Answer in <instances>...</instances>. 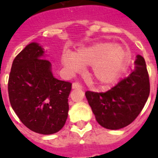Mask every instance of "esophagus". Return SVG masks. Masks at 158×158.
<instances>
[{"label": "esophagus", "instance_id": "esophagus-1", "mask_svg": "<svg viewBox=\"0 0 158 158\" xmlns=\"http://www.w3.org/2000/svg\"><path fill=\"white\" fill-rule=\"evenodd\" d=\"M73 89H81L83 86L79 82H73Z\"/></svg>", "mask_w": 158, "mask_h": 158}]
</instances>
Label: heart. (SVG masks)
Segmentation results:
<instances>
[{"label":"heart","instance_id":"heart-1","mask_svg":"<svg viewBox=\"0 0 158 158\" xmlns=\"http://www.w3.org/2000/svg\"><path fill=\"white\" fill-rule=\"evenodd\" d=\"M126 52L122 46L101 42L80 50L76 54H66L62 62L71 72H78L82 66L91 65L90 75L100 85H109L118 79L123 70Z\"/></svg>","mask_w":158,"mask_h":158}]
</instances>
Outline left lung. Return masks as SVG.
<instances>
[{
    "label": "left lung",
    "mask_w": 158,
    "mask_h": 158,
    "mask_svg": "<svg viewBox=\"0 0 158 158\" xmlns=\"http://www.w3.org/2000/svg\"><path fill=\"white\" fill-rule=\"evenodd\" d=\"M136 69L106 92L86 91L96 121L108 129H119L138 117L150 94L149 74L145 59L136 56Z\"/></svg>",
    "instance_id": "1"
}]
</instances>
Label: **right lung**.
<instances>
[{
	"label": "right lung",
	"mask_w": 158,
	"mask_h": 158,
	"mask_svg": "<svg viewBox=\"0 0 158 158\" xmlns=\"http://www.w3.org/2000/svg\"><path fill=\"white\" fill-rule=\"evenodd\" d=\"M44 51L30 43L17 55L8 79V96L20 121L34 132L52 135L64 126L72 83L53 77Z\"/></svg>",
	"instance_id": "right-lung-1"
}]
</instances>
